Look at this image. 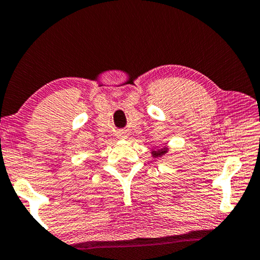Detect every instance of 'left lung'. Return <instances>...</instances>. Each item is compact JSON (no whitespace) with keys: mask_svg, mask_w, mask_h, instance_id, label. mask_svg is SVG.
<instances>
[{"mask_svg":"<svg viewBox=\"0 0 260 260\" xmlns=\"http://www.w3.org/2000/svg\"><path fill=\"white\" fill-rule=\"evenodd\" d=\"M167 152H168V149H167V147H162V149H159V150L152 151V156L153 157H162Z\"/></svg>","mask_w":260,"mask_h":260,"instance_id":"8db88e82","label":"left lung"}]
</instances>
